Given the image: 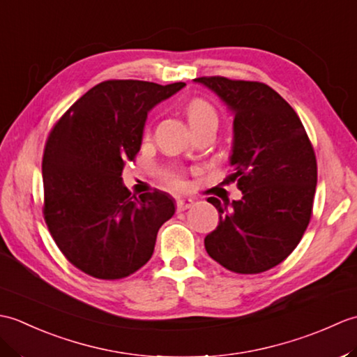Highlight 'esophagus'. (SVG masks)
Masks as SVG:
<instances>
[{
  "label": "esophagus",
  "instance_id": "34e87169",
  "mask_svg": "<svg viewBox=\"0 0 357 357\" xmlns=\"http://www.w3.org/2000/svg\"><path fill=\"white\" fill-rule=\"evenodd\" d=\"M193 206V199L190 198H178L176 199V210L178 211H184L187 208H190Z\"/></svg>",
  "mask_w": 357,
  "mask_h": 357
}]
</instances>
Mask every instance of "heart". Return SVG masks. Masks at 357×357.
<instances>
[{
	"label": "heart",
	"mask_w": 357,
	"mask_h": 357,
	"mask_svg": "<svg viewBox=\"0 0 357 357\" xmlns=\"http://www.w3.org/2000/svg\"><path fill=\"white\" fill-rule=\"evenodd\" d=\"M185 113H187L188 124H190L192 128L202 126V124H207V123L218 124V115H216L215 109L211 107V105L207 101L199 100V98L192 100L190 102L185 105ZM161 174H162V179L170 187L179 188V187L184 185L183 173L176 170V169H167Z\"/></svg>",
	"instance_id": "obj_1"
}]
</instances>
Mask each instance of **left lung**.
Returning <instances> with one entry per match:
<instances>
[{
    "instance_id": "obj_1",
    "label": "left lung",
    "mask_w": 357,
    "mask_h": 357,
    "mask_svg": "<svg viewBox=\"0 0 357 357\" xmlns=\"http://www.w3.org/2000/svg\"><path fill=\"white\" fill-rule=\"evenodd\" d=\"M233 113V172L239 201L208 198L219 211L204 245L211 259L241 275L282 262L299 244L313 213L316 155L298 113L264 82L202 77Z\"/></svg>"
}]
</instances>
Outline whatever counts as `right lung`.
<instances>
[{
	"mask_svg": "<svg viewBox=\"0 0 357 357\" xmlns=\"http://www.w3.org/2000/svg\"><path fill=\"white\" fill-rule=\"evenodd\" d=\"M185 86L110 79L59 118L43 156L44 221L67 261L98 279H123L153 255L159 227L174 215L161 190L136 198L123 169L142 142L147 113Z\"/></svg>",
	"mask_w": 357,
	"mask_h": 357,
	"instance_id": "add662e5",
	"label": "right lung"
}]
</instances>
